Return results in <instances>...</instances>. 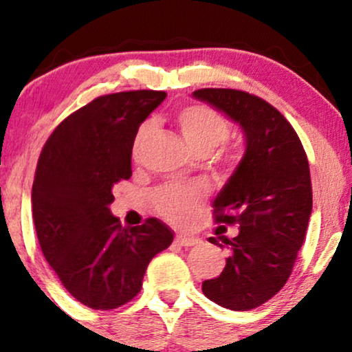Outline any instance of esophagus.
Here are the masks:
<instances>
[{
  "label": "esophagus",
  "instance_id": "34e87169",
  "mask_svg": "<svg viewBox=\"0 0 352 352\" xmlns=\"http://www.w3.org/2000/svg\"><path fill=\"white\" fill-rule=\"evenodd\" d=\"M175 242L179 245H184V247H192V245H197L199 244V239L197 237H188V235H184V234H177L175 237Z\"/></svg>",
  "mask_w": 352,
  "mask_h": 352
}]
</instances>
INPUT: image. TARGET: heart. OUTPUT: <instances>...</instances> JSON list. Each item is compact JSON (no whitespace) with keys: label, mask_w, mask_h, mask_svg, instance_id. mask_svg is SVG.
Returning a JSON list of instances; mask_svg holds the SVG:
<instances>
[{"label":"heart","mask_w":352,"mask_h":352,"mask_svg":"<svg viewBox=\"0 0 352 352\" xmlns=\"http://www.w3.org/2000/svg\"><path fill=\"white\" fill-rule=\"evenodd\" d=\"M177 125L185 144L195 155L210 153L227 140L230 132L227 120L206 105L184 107L177 113ZM152 129V122H144L138 126L133 138V153H138ZM202 195V188L194 185H167L155 194V206L170 222L187 223L194 219Z\"/></svg>","instance_id":"1"}]
</instances>
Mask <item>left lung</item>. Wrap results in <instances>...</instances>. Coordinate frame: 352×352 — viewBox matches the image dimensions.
I'll return each mask as SVG.
<instances>
[{"label":"left lung","mask_w":352,"mask_h":352,"mask_svg":"<svg viewBox=\"0 0 352 352\" xmlns=\"http://www.w3.org/2000/svg\"><path fill=\"white\" fill-rule=\"evenodd\" d=\"M192 96L244 135V155L212 204L215 220L237 223L239 234L219 235L220 243L208 237L229 257L219 277L204 280L202 292L230 311H249L276 296L291 276L312 212L309 162L291 123L258 96L229 88Z\"/></svg>","instance_id":"obj_1"}]
</instances>
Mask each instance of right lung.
<instances>
[{
  "instance_id": "right-lung-1",
  "label": "right lung",
  "mask_w": 352,
  "mask_h": 352,
  "mask_svg": "<svg viewBox=\"0 0 352 352\" xmlns=\"http://www.w3.org/2000/svg\"><path fill=\"white\" fill-rule=\"evenodd\" d=\"M165 96H98L65 118L41 150L32 190L38 242L65 289L91 309L133 299L148 262L173 241L162 220L123 227L110 210L113 184L132 177L135 133Z\"/></svg>"
}]
</instances>
